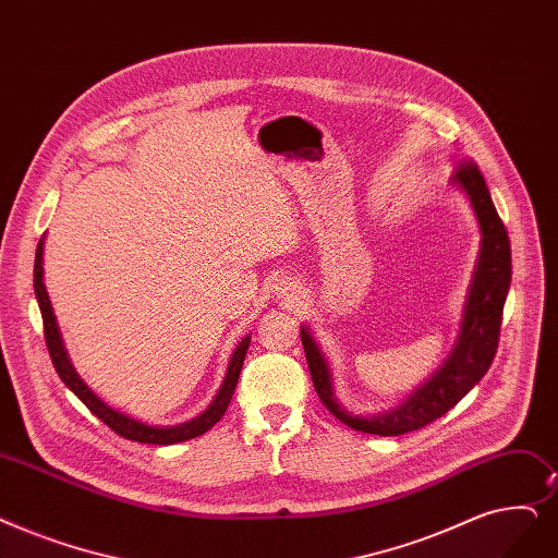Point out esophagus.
<instances>
[{
  "label": "esophagus",
  "mask_w": 558,
  "mask_h": 558,
  "mask_svg": "<svg viewBox=\"0 0 558 558\" xmlns=\"http://www.w3.org/2000/svg\"><path fill=\"white\" fill-rule=\"evenodd\" d=\"M278 289H280V294L287 296V299H296L299 296V289H296L294 282H282Z\"/></svg>",
  "instance_id": "obj_1"
}]
</instances>
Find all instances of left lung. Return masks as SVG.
I'll use <instances>...</instances> for the list:
<instances>
[{"label": "left lung", "mask_w": 558, "mask_h": 558, "mask_svg": "<svg viewBox=\"0 0 558 558\" xmlns=\"http://www.w3.org/2000/svg\"><path fill=\"white\" fill-rule=\"evenodd\" d=\"M451 184L458 191H463L470 201L481 232V248L453 349L426 383H422L405 401L390 410L374 415H357L337 399L328 360L310 328L305 324L301 326V342L314 390L339 422L355 430L372 435H403L424 428L426 424L449 413L486 376L495 360L501 312L508 287H511V241H508L506 228L493 205L486 180H483L474 163L458 168Z\"/></svg>", "instance_id": "1"}]
</instances>
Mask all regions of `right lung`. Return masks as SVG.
Here are the masks:
<instances>
[{
	"mask_svg": "<svg viewBox=\"0 0 558 558\" xmlns=\"http://www.w3.org/2000/svg\"><path fill=\"white\" fill-rule=\"evenodd\" d=\"M43 246H45V236L38 241V248H36L34 292H36V301H38V307H40V314H43L47 351H50V355H52V365H54L59 378L65 383L70 392H75V397L90 410L95 417L102 420L111 430H116L118 435H123V438L134 440V442H143V445H175V442L198 438V435L207 433L216 422L223 417V413L228 410V403L234 395V387H236L241 367H244L246 351L251 347V335L241 339L236 349L232 351L228 369H226V378L219 387V392H216L211 403L203 410L198 417L186 420L182 424H173V426H157V424L141 422V420H136L128 413H120V410L111 408L105 399L95 395L90 387L84 383V378L77 374V369L72 367L70 355H68L65 344H63L61 330H59V324H57V317H54L50 296H47V289H45V282H43Z\"/></svg>",
	"mask_w": 558,
	"mask_h": 558,
	"instance_id": "1",
	"label": "right lung"
}]
</instances>
